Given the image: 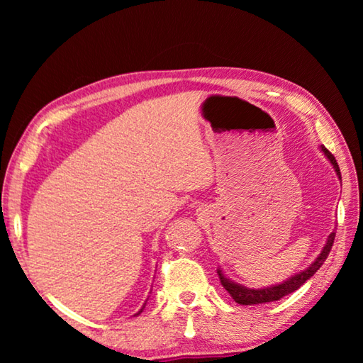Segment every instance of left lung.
<instances>
[{"label": "left lung", "mask_w": 363, "mask_h": 363, "mask_svg": "<svg viewBox=\"0 0 363 363\" xmlns=\"http://www.w3.org/2000/svg\"><path fill=\"white\" fill-rule=\"evenodd\" d=\"M322 150L331 162V164H333L336 174L341 177V171H340V167H337L336 158L333 157V153L325 149L323 145H322ZM335 237H336V232H331L328 240H327V245H325L322 253L318 255L317 259L312 262L306 270H303V272L293 275L291 279H288L286 281H284V284L275 285V286H269V288H262V290H253V288H245L242 285L233 284V281H230L229 279H225L224 274L218 269L220 285L225 288V291L230 294L232 299L235 301V303L242 304V306H255V304H264V303H272V301H279L284 296H286V294L296 291L299 286H303L306 281L309 280L312 275H314L317 270L322 267V264L325 262V259H327L328 255H330L331 247H333Z\"/></svg>", "instance_id": "1"}]
</instances>
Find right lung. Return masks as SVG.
<instances>
[{"mask_svg":"<svg viewBox=\"0 0 363 363\" xmlns=\"http://www.w3.org/2000/svg\"><path fill=\"white\" fill-rule=\"evenodd\" d=\"M140 312H143V311H140Z\"/></svg>","mask_w":363,"mask_h":363,"instance_id":"add662e5","label":"right lung"}]
</instances>
